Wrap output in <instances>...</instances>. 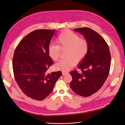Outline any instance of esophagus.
Masks as SVG:
<instances>
[{
  "label": "esophagus",
  "instance_id": "1",
  "mask_svg": "<svg viewBox=\"0 0 125 125\" xmlns=\"http://www.w3.org/2000/svg\"><path fill=\"white\" fill-rule=\"evenodd\" d=\"M68 73V72H65V71H62V74L63 75H66Z\"/></svg>",
  "mask_w": 125,
  "mask_h": 125
}]
</instances>
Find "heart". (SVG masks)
Here are the masks:
<instances>
[{
    "instance_id": "obj_1",
    "label": "heart",
    "mask_w": 125,
    "mask_h": 125,
    "mask_svg": "<svg viewBox=\"0 0 125 125\" xmlns=\"http://www.w3.org/2000/svg\"><path fill=\"white\" fill-rule=\"evenodd\" d=\"M56 43L57 45L50 44L48 48L49 55L54 61H57L59 58L61 49H67L65 55L67 57L61 59L56 64V67L59 70H69L74 65L75 61L80 62L88 53V41L71 31H67L59 34L56 39Z\"/></svg>"
}]
</instances>
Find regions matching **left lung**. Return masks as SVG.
Returning a JSON list of instances; mask_svg holds the SVG:
<instances>
[{
	"instance_id": "left-lung-1",
	"label": "left lung",
	"mask_w": 125,
	"mask_h": 125,
	"mask_svg": "<svg viewBox=\"0 0 125 125\" xmlns=\"http://www.w3.org/2000/svg\"><path fill=\"white\" fill-rule=\"evenodd\" d=\"M83 35L88 43L87 55L78 64L80 72H70L72 77L70 86L74 93L89 97L97 92L109 75L111 54L109 46L99 34L87 27L74 29Z\"/></svg>"
}]
</instances>
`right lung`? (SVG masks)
Instances as JSON below:
<instances>
[{"label": "right lung", "instance_id": "1", "mask_svg": "<svg viewBox=\"0 0 125 125\" xmlns=\"http://www.w3.org/2000/svg\"><path fill=\"white\" fill-rule=\"evenodd\" d=\"M55 30L39 29L28 34L15 50L13 70L23 93L32 99L43 100L52 93L61 71L49 73L54 63L48 48Z\"/></svg>", "mask_w": 125, "mask_h": 125}]
</instances>
